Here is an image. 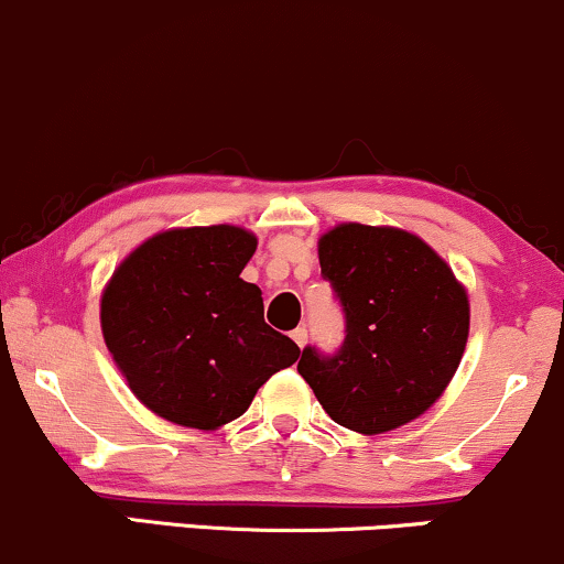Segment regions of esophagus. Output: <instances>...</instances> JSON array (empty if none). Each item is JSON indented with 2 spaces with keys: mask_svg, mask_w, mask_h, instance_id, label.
Segmentation results:
<instances>
[{
  "mask_svg": "<svg viewBox=\"0 0 564 564\" xmlns=\"http://www.w3.org/2000/svg\"><path fill=\"white\" fill-rule=\"evenodd\" d=\"M293 340L297 343V346H306L308 343V329L306 327H297V329H293Z\"/></svg>",
  "mask_w": 564,
  "mask_h": 564,
  "instance_id": "esophagus-1",
  "label": "esophagus"
}]
</instances>
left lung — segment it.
Wrapping results in <instances>:
<instances>
[{
  "label": "left lung",
  "mask_w": 564,
  "mask_h": 564,
  "mask_svg": "<svg viewBox=\"0 0 564 564\" xmlns=\"http://www.w3.org/2000/svg\"><path fill=\"white\" fill-rule=\"evenodd\" d=\"M319 263L346 311V340L335 356L303 348L297 372L324 412L361 435L425 414L465 356V284L399 227L337 224L319 237Z\"/></svg>",
  "instance_id": "1"
}]
</instances>
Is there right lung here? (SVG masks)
<instances>
[{
    "label": "right lung",
    "instance_id": "add662e5",
    "mask_svg": "<svg viewBox=\"0 0 564 564\" xmlns=\"http://www.w3.org/2000/svg\"><path fill=\"white\" fill-rule=\"evenodd\" d=\"M256 248L253 231L231 224L178 227L112 271L99 297L105 346L152 414L218 430L297 361L301 348L263 322L258 284L240 276Z\"/></svg>",
    "mask_w": 564,
    "mask_h": 564
}]
</instances>
